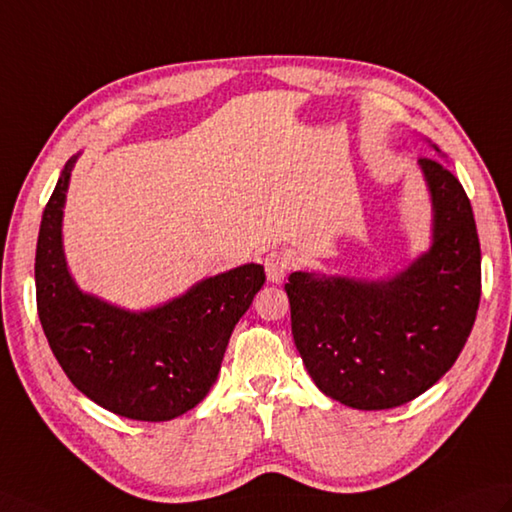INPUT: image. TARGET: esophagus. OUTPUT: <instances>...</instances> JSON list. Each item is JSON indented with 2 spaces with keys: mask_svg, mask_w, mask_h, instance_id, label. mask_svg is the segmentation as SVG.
Wrapping results in <instances>:
<instances>
[{
  "mask_svg": "<svg viewBox=\"0 0 512 512\" xmlns=\"http://www.w3.org/2000/svg\"><path fill=\"white\" fill-rule=\"evenodd\" d=\"M264 266H266L268 281H272V283H281V281L285 279V275H288V270H290V266H292V261H290V257L285 255V253L272 251V253H268V255H266Z\"/></svg>",
  "mask_w": 512,
  "mask_h": 512,
  "instance_id": "obj_1",
  "label": "esophagus"
}]
</instances>
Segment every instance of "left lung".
Listing matches in <instances>:
<instances>
[{
    "label": "left lung",
    "mask_w": 512,
    "mask_h": 512,
    "mask_svg": "<svg viewBox=\"0 0 512 512\" xmlns=\"http://www.w3.org/2000/svg\"><path fill=\"white\" fill-rule=\"evenodd\" d=\"M419 165L434 211L430 251L386 281L292 272L285 283L307 373L355 410H388L423 395L454 366L478 314L471 202L443 161L421 157Z\"/></svg>",
    "instance_id": "left-lung-1"
}]
</instances>
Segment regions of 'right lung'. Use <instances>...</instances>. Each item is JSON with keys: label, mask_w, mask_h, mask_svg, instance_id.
I'll return each mask as SVG.
<instances>
[{"label": "right lung", "mask_w": 512, "mask_h": 512, "mask_svg": "<svg viewBox=\"0 0 512 512\" xmlns=\"http://www.w3.org/2000/svg\"><path fill=\"white\" fill-rule=\"evenodd\" d=\"M69 159L47 200L34 259L37 310L58 364L82 395L135 421H170L207 397L233 327L266 281L244 264L202 279L183 296L128 312L82 292L63 253Z\"/></svg>", "instance_id": "obj_1"}]
</instances>
